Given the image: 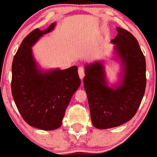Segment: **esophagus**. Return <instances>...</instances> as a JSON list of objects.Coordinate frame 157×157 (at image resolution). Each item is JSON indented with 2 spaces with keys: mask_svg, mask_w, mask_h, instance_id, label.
I'll return each mask as SVG.
<instances>
[{
  "mask_svg": "<svg viewBox=\"0 0 157 157\" xmlns=\"http://www.w3.org/2000/svg\"><path fill=\"white\" fill-rule=\"evenodd\" d=\"M78 74H79V76H80V78L81 79V80L83 79V77L85 76V71H84V68L82 67H79L78 68Z\"/></svg>",
  "mask_w": 157,
  "mask_h": 157,
  "instance_id": "34e87169",
  "label": "esophagus"
}]
</instances>
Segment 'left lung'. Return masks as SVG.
Here are the masks:
<instances>
[{"label": "left lung", "mask_w": 157, "mask_h": 157, "mask_svg": "<svg viewBox=\"0 0 157 157\" xmlns=\"http://www.w3.org/2000/svg\"><path fill=\"white\" fill-rule=\"evenodd\" d=\"M114 44L116 60L122 64L120 81L110 87L103 61L85 66L84 88L89 100L93 125L98 129L117 127L134 117L146 86V64L137 40L132 34L117 27Z\"/></svg>", "instance_id": "1"}]
</instances>
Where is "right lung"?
I'll list each match as a JSON object with an SVG mask.
<instances>
[{"label": "right lung", "instance_id": "right-lung-1", "mask_svg": "<svg viewBox=\"0 0 157 157\" xmlns=\"http://www.w3.org/2000/svg\"><path fill=\"white\" fill-rule=\"evenodd\" d=\"M32 31L23 39L12 66V93L23 120L30 126L45 131L58 128L65 111L81 81L76 66L67 69L41 70L32 47L44 35L55 29Z\"/></svg>", "mask_w": 157, "mask_h": 157}]
</instances>
